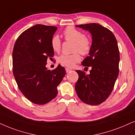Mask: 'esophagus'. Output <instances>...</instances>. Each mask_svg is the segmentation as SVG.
I'll use <instances>...</instances> for the list:
<instances>
[{"label": "esophagus", "instance_id": "1", "mask_svg": "<svg viewBox=\"0 0 135 135\" xmlns=\"http://www.w3.org/2000/svg\"><path fill=\"white\" fill-rule=\"evenodd\" d=\"M65 70H66V73H69V72H70V71L71 70V69H69V68H66Z\"/></svg>", "mask_w": 135, "mask_h": 135}]
</instances>
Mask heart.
<instances>
[{
    "mask_svg": "<svg viewBox=\"0 0 135 135\" xmlns=\"http://www.w3.org/2000/svg\"><path fill=\"white\" fill-rule=\"evenodd\" d=\"M63 35L65 40L73 42V52H76L71 55H60L58 59V62L64 66L73 67L81 60L79 53L83 55L89 54L91 49V42L85 37V35L82 32L73 27H66L63 32ZM51 45L54 52H59L60 50L61 40L59 36L55 35L52 37Z\"/></svg>",
    "mask_w": 135,
    "mask_h": 135,
    "instance_id": "b5f03b06",
    "label": "heart"
}]
</instances>
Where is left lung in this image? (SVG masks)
Wrapping results in <instances>:
<instances>
[{
	"label": "left lung",
	"mask_w": 135,
	"mask_h": 135,
	"mask_svg": "<svg viewBox=\"0 0 135 135\" xmlns=\"http://www.w3.org/2000/svg\"><path fill=\"white\" fill-rule=\"evenodd\" d=\"M91 33V49L89 56L81 62L91 66L90 74L76 70L78 80L75 90L85 103L97 105L110 96L119 73L120 52L117 39L108 28L96 23L76 25Z\"/></svg>",
	"instance_id": "8db88e82"
}]
</instances>
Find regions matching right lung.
Returning a JSON list of instances; mask_svg holds the SVG:
<instances>
[{
	"mask_svg": "<svg viewBox=\"0 0 135 135\" xmlns=\"http://www.w3.org/2000/svg\"><path fill=\"white\" fill-rule=\"evenodd\" d=\"M57 27L37 24L19 35L12 53L13 73L23 95L32 103L44 105L57 95V86L65 75L59 65L50 71L47 59L54 57L51 40Z\"/></svg>",
	"mask_w": 135,
	"mask_h": 135,
	"instance_id": "1",
	"label": "right lung"
}]
</instances>
